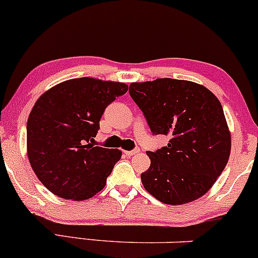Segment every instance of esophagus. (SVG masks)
Here are the masks:
<instances>
[{"label":"esophagus","instance_id":"esophagus-1","mask_svg":"<svg viewBox=\"0 0 258 258\" xmlns=\"http://www.w3.org/2000/svg\"><path fill=\"white\" fill-rule=\"evenodd\" d=\"M140 152H141L140 148H135V149H132V151H124V154L128 155V157H132V155L137 154V153H140Z\"/></svg>","mask_w":258,"mask_h":258}]
</instances>
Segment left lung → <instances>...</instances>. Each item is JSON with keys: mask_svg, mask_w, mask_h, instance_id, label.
I'll use <instances>...</instances> for the list:
<instances>
[{"mask_svg": "<svg viewBox=\"0 0 258 258\" xmlns=\"http://www.w3.org/2000/svg\"><path fill=\"white\" fill-rule=\"evenodd\" d=\"M130 95L153 135L170 136L168 146L148 152L144 188L166 205H183L207 194L224 170L231 148L220 101L207 88L182 79L131 83Z\"/></svg>", "mask_w": 258, "mask_h": 258, "instance_id": "8db88e82", "label": "left lung"}]
</instances>
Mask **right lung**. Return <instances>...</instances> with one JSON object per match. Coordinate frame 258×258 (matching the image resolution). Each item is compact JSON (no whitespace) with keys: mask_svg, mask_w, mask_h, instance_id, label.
<instances>
[{"mask_svg":"<svg viewBox=\"0 0 258 258\" xmlns=\"http://www.w3.org/2000/svg\"><path fill=\"white\" fill-rule=\"evenodd\" d=\"M128 90L120 82L83 77L50 88L27 123L28 159L42 185L72 201L104 188L121 151L98 147L94 137L106 106Z\"/></svg>","mask_w":258,"mask_h":258,"instance_id":"add662e5","label":"right lung"}]
</instances>
